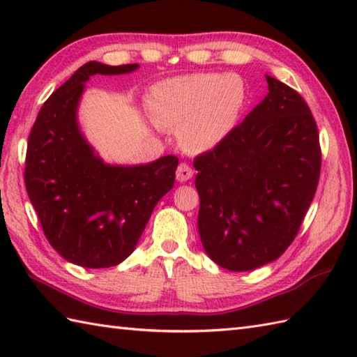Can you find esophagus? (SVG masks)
Instances as JSON below:
<instances>
[{"label":"esophagus","instance_id":"esophagus-1","mask_svg":"<svg viewBox=\"0 0 357 357\" xmlns=\"http://www.w3.org/2000/svg\"><path fill=\"white\" fill-rule=\"evenodd\" d=\"M192 176H193V170H192L190 165L185 164V162L178 165V170H176V181H178V183H187L188 179H192Z\"/></svg>","mask_w":357,"mask_h":357}]
</instances>
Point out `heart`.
Here are the masks:
<instances>
[{
    "label": "heart",
    "mask_w": 357,
    "mask_h": 357,
    "mask_svg": "<svg viewBox=\"0 0 357 357\" xmlns=\"http://www.w3.org/2000/svg\"><path fill=\"white\" fill-rule=\"evenodd\" d=\"M247 102L245 82L229 73H195L158 82L147 95L151 119L179 128L181 146L204 153L221 144Z\"/></svg>",
    "instance_id": "obj_1"
}]
</instances>
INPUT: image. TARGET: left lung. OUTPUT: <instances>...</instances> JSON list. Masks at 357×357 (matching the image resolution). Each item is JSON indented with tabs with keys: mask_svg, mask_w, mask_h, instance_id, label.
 I'll list each match as a JSON object with an SVG mask.
<instances>
[{
	"mask_svg": "<svg viewBox=\"0 0 357 357\" xmlns=\"http://www.w3.org/2000/svg\"><path fill=\"white\" fill-rule=\"evenodd\" d=\"M265 79L267 96L193 162L202 247L230 271H252L285 252L321 173L319 135L304 98L276 78Z\"/></svg>",
	"mask_w": 357,
	"mask_h": 357,
	"instance_id": "1",
	"label": "left lung"
}]
</instances>
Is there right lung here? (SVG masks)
<instances>
[{
	"label": "right lung",
	"instance_id": "obj_1",
	"mask_svg": "<svg viewBox=\"0 0 357 357\" xmlns=\"http://www.w3.org/2000/svg\"><path fill=\"white\" fill-rule=\"evenodd\" d=\"M138 64L89 61L53 92L27 142L26 188L45 238L66 261L115 267L132 255L151 211L174 184L178 158L107 164L81 132L78 109L93 75H126Z\"/></svg>",
	"mask_w": 357,
	"mask_h": 357
}]
</instances>
